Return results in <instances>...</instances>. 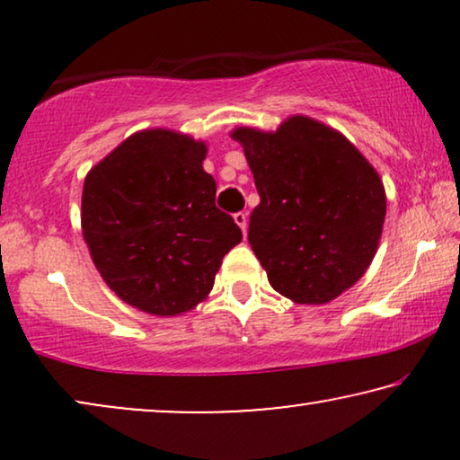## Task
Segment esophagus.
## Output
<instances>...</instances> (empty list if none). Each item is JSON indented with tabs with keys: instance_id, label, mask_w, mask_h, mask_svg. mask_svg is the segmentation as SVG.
<instances>
[{
	"instance_id": "esophagus-1",
	"label": "esophagus",
	"mask_w": 460,
	"mask_h": 460,
	"mask_svg": "<svg viewBox=\"0 0 460 460\" xmlns=\"http://www.w3.org/2000/svg\"><path fill=\"white\" fill-rule=\"evenodd\" d=\"M234 222H236L238 228L243 230V234H244V232H247V213H244V211L234 213Z\"/></svg>"
}]
</instances>
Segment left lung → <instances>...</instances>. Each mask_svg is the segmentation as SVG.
Segmentation results:
<instances>
[{"mask_svg": "<svg viewBox=\"0 0 460 460\" xmlns=\"http://www.w3.org/2000/svg\"><path fill=\"white\" fill-rule=\"evenodd\" d=\"M260 205L249 244L274 291L295 304H329L356 285L379 247L385 188L343 134L310 117L276 131L236 128Z\"/></svg>", "mask_w": 460, "mask_h": 460, "instance_id": "1", "label": "left lung"}]
</instances>
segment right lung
<instances>
[{"label":"right lung","instance_id":"add662e5","mask_svg":"<svg viewBox=\"0 0 460 460\" xmlns=\"http://www.w3.org/2000/svg\"><path fill=\"white\" fill-rule=\"evenodd\" d=\"M205 156V142L144 129L85 175L81 228L93 266L140 312L192 310L209 295L224 255L243 241L234 219L216 207Z\"/></svg>","mask_w":460,"mask_h":460}]
</instances>
